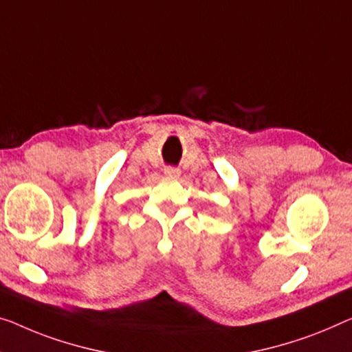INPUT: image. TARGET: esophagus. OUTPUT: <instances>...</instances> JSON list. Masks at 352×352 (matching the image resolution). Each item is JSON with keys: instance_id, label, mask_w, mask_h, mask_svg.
<instances>
[{"instance_id": "esophagus-1", "label": "esophagus", "mask_w": 352, "mask_h": 352, "mask_svg": "<svg viewBox=\"0 0 352 352\" xmlns=\"http://www.w3.org/2000/svg\"><path fill=\"white\" fill-rule=\"evenodd\" d=\"M164 174L167 177H172V178H177L180 175V169H177V167H166L164 169Z\"/></svg>"}]
</instances>
